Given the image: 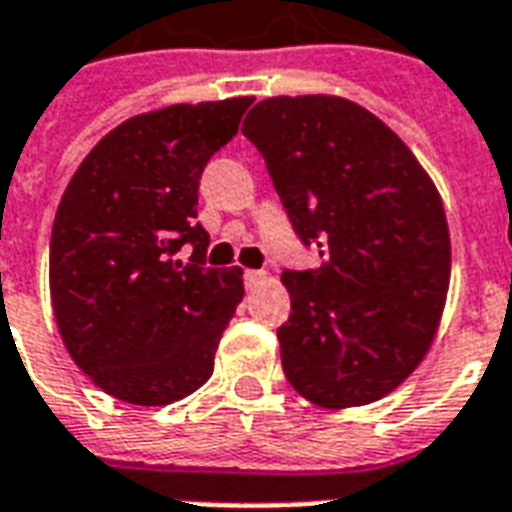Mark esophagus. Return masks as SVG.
Instances as JSON below:
<instances>
[{
	"label": "esophagus",
	"instance_id": "obj_1",
	"mask_svg": "<svg viewBox=\"0 0 512 512\" xmlns=\"http://www.w3.org/2000/svg\"><path fill=\"white\" fill-rule=\"evenodd\" d=\"M265 279H268V273H265V271H244V284H247V287L263 284Z\"/></svg>",
	"mask_w": 512,
	"mask_h": 512
}]
</instances>
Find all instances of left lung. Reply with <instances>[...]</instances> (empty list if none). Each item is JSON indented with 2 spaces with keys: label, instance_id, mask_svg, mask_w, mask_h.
<instances>
[{
  "label": "left lung",
  "instance_id": "8db88e82",
  "mask_svg": "<svg viewBox=\"0 0 512 512\" xmlns=\"http://www.w3.org/2000/svg\"><path fill=\"white\" fill-rule=\"evenodd\" d=\"M241 132L316 271H284L292 388L324 409L372 404L420 366L444 313L452 241L441 193L406 143L337 95L260 100Z\"/></svg>",
  "mask_w": 512,
  "mask_h": 512
}]
</instances>
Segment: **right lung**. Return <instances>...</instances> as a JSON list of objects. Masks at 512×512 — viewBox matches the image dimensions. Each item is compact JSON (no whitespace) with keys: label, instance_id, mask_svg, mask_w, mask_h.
Wrapping results in <instances>:
<instances>
[{"label":"right lung","instance_id":"obj_1","mask_svg":"<svg viewBox=\"0 0 512 512\" xmlns=\"http://www.w3.org/2000/svg\"><path fill=\"white\" fill-rule=\"evenodd\" d=\"M252 98L177 103L111 130L55 212L50 297L68 356L108 396L164 406L212 377L241 268H207L199 177ZM191 243V264L176 249Z\"/></svg>","mask_w":512,"mask_h":512}]
</instances>
